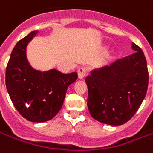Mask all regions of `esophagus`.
<instances>
[{"label": "esophagus", "instance_id": "34e87169", "mask_svg": "<svg viewBox=\"0 0 153 153\" xmlns=\"http://www.w3.org/2000/svg\"><path fill=\"white\" fill-rule=\"evenodd\" d=\"M87 74V68H85V67H81V68H79V70H78V77H79V79H84L85 76Z\"/></svg>", "mask_w": 153, "mask_h": 153}]
</instances>
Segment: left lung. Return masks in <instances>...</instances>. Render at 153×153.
<instances>
[{
    "mask_svg": "<svg viewBox=\"0 0 153 153\" xmlns=\"http://www.w3.org/2000/svg\"><path fill=\"white\" fill-rule=\"evenodd\" d=\"M133 54L110 66L93 69L86 77L87 106L91 116L102 124L121 125L128 122L141 105L148 87L145 55L132 43Z\"/></svg>",
    "mask_w": 153,
    "mask_h": 153,
    "instance_id": "8db88e82",
    "label": "left lung"
}]
</instances>
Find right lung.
Wrapping results in <instances>:
<instances>
[{
	"label": "right lung",
	"mask_w": 153,
	"mask_h": 153,
	"mask_svg": "<svg viewBox=\"0 0 153 153\" xmlns=\"http://www.w3.org/2000/svg\"><path fill=\"white\" fill-rule=\"evenodd\" d=\"M38 31H32L14 46L6 69V85L15 108L24 119L42 123L53 119L62 107L68 87L76 72L62 74L55 68L41 72L29 64L26 49Z\"/></svg>",
	"instance_id": "obj_1"
}]
</instances>
